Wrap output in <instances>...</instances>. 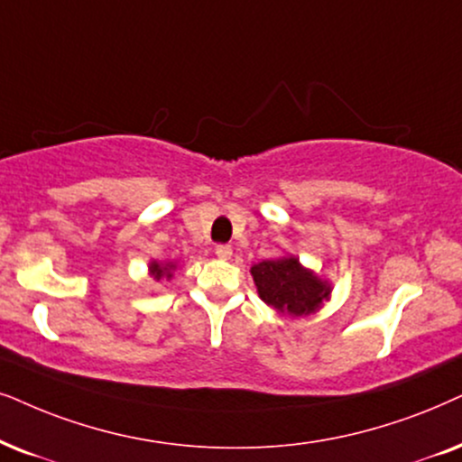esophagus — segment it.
Wrapping results in <instances>:
<instances>
[{
    "label": "esophagus",
    "instance_id": "obj_1",
    "mask_svg": "<svg viewBox=\"0 0 462 462\" xmlns=\"http://www.w3.org/2000/svg\"><path fill=\"white\" fill-rule=\"evenodd\" d=\"M214 253H217V256L218 259H231V254H233V250H231V245H217V250H214Z\"/></svg>",
    "mask_w": 462,
    "mask_h": 462
}]
</instances>
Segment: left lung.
Wrapping results in <instances>:
<instances>
[{
  "instance_id": "1",
  "label": "left lung",
  "mask_w": 462,
  "mask_h": 462,
  "mask_svg": "<svg viewBox=\"0 0 462 462\" xmlns=\"http://www.w3.org/2000/svg\"><path fill=\"white\" fill-rule=\"evenodd\" d=\"M250 273L261 301L291 319L316 314L333 292V284L305 267L295 254L256 263Z\"/></svg>"
}]
</instances>
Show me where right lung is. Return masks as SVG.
I'll list each match as a JSON object with an SVG mask.
<instances>
[{"label": "right lung", "mask_w": 462, "mask_h": 462, "mask_svg": "<svg viewBox=\"0 0 462 462\" xmlns=\"http://www.w3.org/2000/svg\"><path fill=\"white\" fill-rule=\"evenodd\" d=\"M178 265L173 261H151L148 263V275L154 280V282H161V280H171L173 272H176Z\"/></svg>", "instance_id": "right-lung-1"}]
</instances>
